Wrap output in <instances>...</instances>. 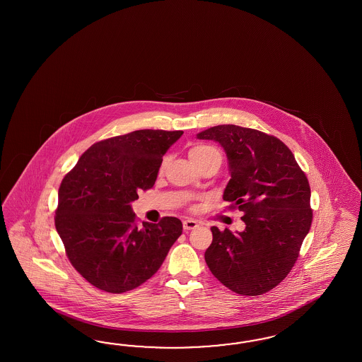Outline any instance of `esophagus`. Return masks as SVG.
<instances>
[{
  "mask_svg": "<svg viewBox=\"0 0 362 362\" xmlns=\"http://www.w3.org/2000/svg\"><path fill=\"white\" fill-rule=\"evenodd\" d=\"M197 227V221L194 219H186L183 221V228L186 230H195Z\"/></svg>",
  "mask_w": 362,
  "mask_h": 362,
  "instance_id": "34e87169",
  "label": "esophagus"
}]
</instances>
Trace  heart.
<instances>
[{"label":"heart","instance_id":"obj_1","mask_svg":"<svg viewBox=\"0 0 362 362\" xmlns=\"http://www.w3.org/2000/svg\"><path fill=\"white\" fill-rule=\"evenodd\" d=\"M212 155H220V153L215 147L207 146V144H197V146H194L192 148H189V151H188L189 160L192 163L203 160V159L212 156Z\"/></svg>","mask_w":362,"mask_h":362}]
</instances>
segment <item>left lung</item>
<instances>
[{"instance_id": "obj_1", "label": "left lung", "mask_w": 362, "mask_h": 362, "mask_svg": "<svg viewBox=\"0 0 362 362\" xmlns=\"http://www.w3.org/2000/svg\"><path fill=\"white\" fill-rule=\"evenodd\" d=\"M219 143L230 179L223 199L244 215L245 230L212 227L204 253L209 271L235 293L271 291L296 263L312 224L310 187L292 151L276 136L235 124L199 132Z\"/></svg>"}]
</instances>
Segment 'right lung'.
I'll return each mask as SVG.
<instances>
[{
	"label": "right lung",
	"instance_id": "1",
	"mask_svg": "<svg viewBox=\"0 0 362 362\" xmlns=\"http://www.w3.org/2000/svg\"><path fill=\"white\" fill-rule=\"evenodd\" d=\"M183 132L138 130L93 144L58 189L55 228L88 283L123 293L148 280L182 235L177 218L138 227L132 203L153 186L163 155Z\"/></svg>",
	"mask_w": 362,
	"mask_h": 362
}]
</instances>
